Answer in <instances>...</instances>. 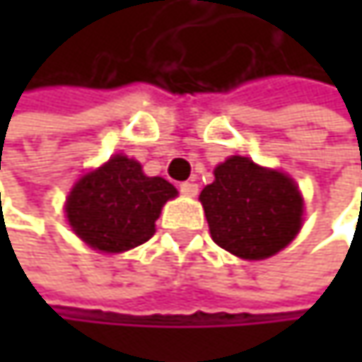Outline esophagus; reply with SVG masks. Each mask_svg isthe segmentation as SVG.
Masks as SVG:
<instances>
[{
	"instance_id": "obj_1",
	"label": "esophagus",
	"mask_w": 362,
	"mask_h": 362,
	"mask_svg": "<svg viewBox=\"0 0 362 362\" xmlns=\"http://www.w3.org/2000/svg\"><path fill=\"white\" fill-rule=\"evenodd\" d=\"M180 192L186 194V197H194L199 192V184H194V182H182Z\"/></svg>"
}]
</instances>
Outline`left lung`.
<instances>
[{"instance_id":"obj_1","label":"left lung","mask_w":362,"mask_h":362,"mask_svg":"<svg viewBox=\"0 0 362 362\" xmlns=\"http://www.w3.org/2000/svg\"><path fill=\"white\" fill-rule=\"evenodd\" d=\"M199 194L211 239L243 259L281 252L302 226L298 186L281 172L264 170L247 157H230Z\"/></svg>"}]
</instances>
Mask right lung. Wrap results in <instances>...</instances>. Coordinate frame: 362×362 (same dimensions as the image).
<instances>
[{"mask_svg": "<svg viewBox=\"0 0 362 362\" xmlns=\"http://www.w3.org/2000/svg\"><path fill=\"white\" fill-rule=\"evenodd\" d=\"M176 194L168 180L148 178L138 161L115 155L75 184L66 199V218L94 250L127 252L155 235L161 207Z\"/></svg>", "mask_w": 362, "mask_h": 362, "instance_id": "1", "label": "right lung"}]
</instances>
